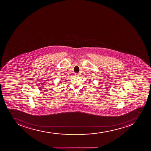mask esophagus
I'll return each mask as SVG.
<instances>
[{
    "label": "esophagus",
    "instance_id": "34e87169",
    "mask_svg": "<svg viewBox=\"0 0 151 151\" xmlns=\"http://www.w3.org/2000/svg\"><path fill=\"white\" fill-rule=\"evenodd\" d=\"M79 75H80V74L79 73H76L75 74V76H76V77H78Z\"/></svg>",
    "mask_w": 151,
    "mask_h": 151
}]
</instances>
